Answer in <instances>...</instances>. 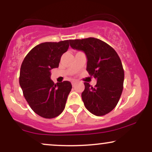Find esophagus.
<instances>
[{
  "label": "esophagus",
  "mask_w": 152,
  "mask_h": 152,
  "mask_svg": "<svg viewBox=\"0 0 152 152\" xmlns=\"http://www.w3.org/2000/svg\"><path fill=\"white\" fill-rule=\"evenodd\" d=\"M72 83V86H74L75 85H76V81H72V83Z\"/></svg>",
  "instance_id": "obj_1"
}]
</instances>
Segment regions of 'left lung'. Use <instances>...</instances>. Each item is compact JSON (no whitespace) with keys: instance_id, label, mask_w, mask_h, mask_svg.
<instances>
[{"instance_id":"8db88e82","label":"left lung","mask_w":152,"mask_h":152,"mask_svg":"<svg viewBox=\"0 0 152 152\" xmlns=\"http://www.w3.org/2000/svg\"><path fill=\"white\" fill-rule=\"evenodd\" d=\"M74 49L85 52L86 71L97 80L91 86L85 82L81 97L86 108L96 116H104L117 105L124 88V71L121 59L114 48L95 38L71 40Z\"/></svg>"}]
</instances>
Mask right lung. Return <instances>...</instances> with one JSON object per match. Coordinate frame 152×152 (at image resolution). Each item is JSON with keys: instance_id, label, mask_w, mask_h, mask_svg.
<instances>
[{"instance_id": "right-lung-1", "label": "right lung", "mask_w": 152, "mask_h": 152, "mask_svg": "<svg viewBox=\"0 0 152 152\" xmlns=\"http://www.w3.org/2000/svg\"><path fill=\"white\" fill-rule=\"evenodd\" d=\"M70 40L45 42L33 48L23 61L19 83L31 109L45 118L62 113L72 86L64 81L56 84L50 80V70L58 68Z\"/></svg>"}]
</instances>
